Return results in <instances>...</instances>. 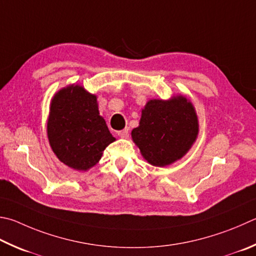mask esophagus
<instances>
[{"label": "esophagus", "mask_w": 256, "mask_h": 256, "mask_svg": "<svg viewBox=\"0 0 256 256\" xmlns=\"http://www.w3.org/2000/svg\"><path fill=\"white\" fill-rule=\"evenodd\" d=\"M118 134L120 138H128V128H124V130H122V131H118Z\"/></svg>", "instance_id": "34e87169"}]
</instances>
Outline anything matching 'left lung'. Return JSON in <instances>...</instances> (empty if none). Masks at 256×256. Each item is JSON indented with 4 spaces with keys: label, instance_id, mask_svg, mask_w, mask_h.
<instances>
[{
    "label": "left lung",
    "instance_id": "left-lung-1",
    "mask_svg": "<svg viewBox=\"0 0 256 256\" xmlns=\"http://www.w3.org/2000/svg\"><path fill=\"white\" fill-rule=\"evenodd\" d=\"M199 120L192 100L184 95L148 100L138 126L131 136L148 164L166 166L187 154L196 142Z\"/></svg>",
    "mask_w": 256,
    "mask_h": 256
}]
</instances>
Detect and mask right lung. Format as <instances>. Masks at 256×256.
Instances as JSON below:
<instances>
[{
    "instance_id": "1",
    "label": "right lung",
    "mask_w": 256,
    "mask_h": 256,
    "mask_svg": "<svg viewBox=\"0 0 256 256\" xmlns=\"http://www.w3.org/2000/svg\"><path fill=\"white\" fill-rule=\"evenodd\" d=\"M47 136L56 156L69 168L87 171L115 141L100 115L97 96L78 84L62 87L50 102Z\"/></svg>"
}]
</instances>
